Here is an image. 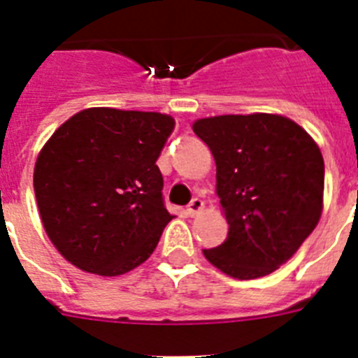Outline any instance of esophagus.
<instances>
[{
    "mask_svg": "<svg viewBox=\"0 0 358 358\" xmlns=\"http://www.w3.org/2000/svg\"><path fill=\"white\" fill-rule=\"evenodd\" d=\"M202 208H204V202H202L199 197H195L192 199L188 206H186V213H188L189 217H195L199 211H202Z\"/></svg>",
    "mask_w": 358,
    "mask_h": 358,
    "instance_id": "obj_1",
    "label": "esophagus"
}]
</instances>
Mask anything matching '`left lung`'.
Wrapping results in <instances>:
<instances>
[{
    "label": "left lung",
    "instance_id": "left-lung-1",
    "mask_svg": "<svg viewBox=\"0 0 358 358\" xmlns=\"http://www.w3.org/2000/svg\"><path fill=\"white\" fill-rule=\"evenodd\" d=\"M194 132L217 164V195L229 224L210 264L238 280L280 268L317 226L324 161L315 141L278 115L197 120Z\"/></svg>",
    "mask_w": 358,
    "mask_h": 358
}]
</instances>
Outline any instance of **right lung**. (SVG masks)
Instances as JSON below:
<instances>
[{
	"label": "right lung",
	"instance_id": "add662e5",
	"mask_svg": "<svg viewBox=\"0 0 358 358\" xmlns=\"http://www.w3.org/2000/svg\"><path fill=\"white\" fill-rule=\"evenodd\" d=\"M173 127L159 113L94 107L44 145L34 170L41 220L75 267L118 276L154 252L172 220L156 161Z\"/></svg>",
	"mask_w": 358,
	"mask_h": 358
}]
</instances>
